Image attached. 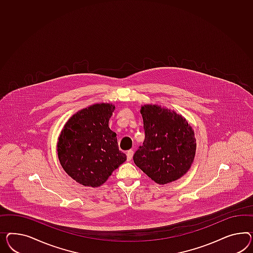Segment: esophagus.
Listing matches in <instances>:
<instances>
[{"label":"esophagus","instance_id":"obj_1","mask_svg":"<svg viewBox=\"0 0 253 253\" xmlns=\"http://www.w3.org/2000/svg\"><path fill=\"white\" fill-rule=\"evenodd\" d=\"M126 155H127V160H128V161H130V159H131V158H132V156H133V151H132V150L127 151V153H126Z\"/></svg>","mask_w":253,"mask_h":253}]
</instances>
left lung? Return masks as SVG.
Listing matches in <instances>:
<instances>
[{"mask_svg": "<svg viewBox=\"0 0 253 253\" xmlns=\"http://www.w3.org/2000/svg\"><path fill=\"white\" fill-rule=\"evenodd\" d=\"M140 112L145 138L133 156L134 163L157 184L178 180L195 157L194 130L181 114L160 105L145 104Z\"/></svg>", "mask_w": 253, "mask_h": 253, "instance_id": "obj_1", "label": "left lung"}]
</instances>
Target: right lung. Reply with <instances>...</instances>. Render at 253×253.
<instances>
[{
    "instance_id": "right-lung-1",
    "label": "right lung",
    "mask_w": 253,
    "mask_h": 253,
    "mask_svg": "<svg viewBox=\"0 0 253 253\" xmlns=\"http://www.w3.org/2000/svg\"><path fill=\"white\" fill-rule=\"evenodd\" d=\"M111 103H96L77 111L64 124L57 142L62 169L76 182L97 188L127 159L119 150L117 134L109 121Z\"/></svg>"
}]
</instances>
